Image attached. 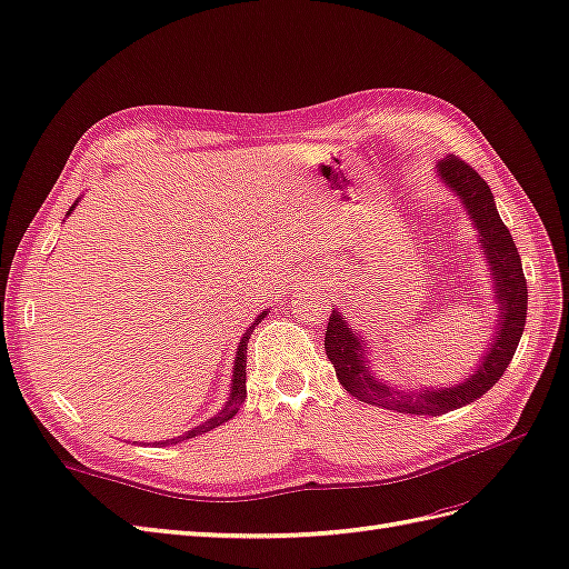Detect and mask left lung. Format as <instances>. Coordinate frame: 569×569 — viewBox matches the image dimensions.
I'll return each mask as SVG.
<instances>
[{
	"label": "left lung",
	"instance_id": "8db88e82",
	"mask_svg": "<svg viewBox=\"0 0 569 569\" xmlns=\"http://www.w3.org/2000/svg\"><path fill=\"white\" fill-rule=\"evenodd\" d=\"M436 174H439L446 187L460 198V203L466 206L472 224L478 228V240L487 254V263H490L497 293L495 298L499 308L497 332L495 339L490 341V351L482 356L472 376L466 378L463 382H458L453 388H419V392H405L373 376L366 356L368 347L363 345L361 337H356L351 332L345 315L335 306L332 315H329L325 335L327 359L335 363L341 388L353 395L356 400L382 409H395V412L405 415L431 417H439L451 412V409L475 402L505 376L523 335L528 308V290L519 249L513 244L507 224L501 222L497 213L490 187H487L478 171L453 154H448L446 160L436 164Z\"/></svg>",
	"mask_w": 569,
	"mask_h": 569
}]
</instances>
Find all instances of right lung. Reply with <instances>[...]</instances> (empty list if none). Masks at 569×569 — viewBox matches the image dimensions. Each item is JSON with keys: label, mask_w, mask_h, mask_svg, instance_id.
<instances>
[{"label": "right lung", "mask_w": 569, "mask_h": 569, "mask_svg": "<svg viewBox=\"0 0 569 569\" xmlns=\"http://www.w3.org/2000/svg\"><path fill=\"white\" fill-rule=\"evenodd\" d=\"M74 206H77V201H74ZM74 206L68 210V216L72 213ZM263 315H267V312H261V315L257 317V320H254V325L249 327L247 332H244V337L240 339V347H237V353H234V371H232V388H230V398H228V402H224V407L220 409V412H218L216 417L206 419L203 425L193 427L191 431H187V433L177 436V439L154 441V446H169V443H179V441L193 439V436H198V433H206V431H210V429H216V427L224 425V421L232 419V417L237 415V409H240V405H242V402H244V398H247V373H244V368H247V341H249V337H252L254 327H257V325L263 320Z\"/></svg>", "instance_id": "obj_1"}]
</instances>
